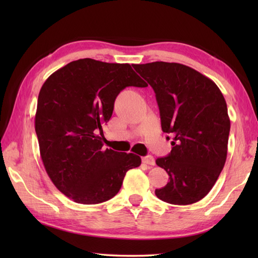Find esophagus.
Wrapping results in <instances>:
<instances>
[{"instance_id": "esophagus-1", "label": "esophagus", "mask_w": 258, "mask_h": 258, "mask_svg": "<svg viewBox=\"0 0 258 258\" xmlns=\"http://www.w3.org/2000/svg\"><path fill=\"white\" fill-rule=\"evenodd\" d=\"M142 161H143V163H145V164H149V165H155V160L152 155L144 156L143 158H142Z\"/></svg>"}]
</instances>
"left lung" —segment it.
<instances>
[{"label": "left lung", "instance_id": "obj_1", "mask_svg": "<svg viewBox=\"0 0 258 258\" xmlns=\"http://www.w3.org/2000/svg\"><path fill=\"white\" fill-rule=\"evenodd\" d=\"M155 92L162 130L174 134L172 151L157 158L169 182L158 199L188 205L210 193L225 165L231 120L221 90L194 69L179 63L134 64Z\"/></svg>", "mask_w": 258, "mask_h": 258}]
</instances>
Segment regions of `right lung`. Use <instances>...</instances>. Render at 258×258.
<instances>
[{"label":"right lung","mask_w":258,"mask_h":258,"mask_svg":"<svg viewBox=\"0 0 258 258\" xmlns=\"http://www.w3.org/2000/svg\"><path fill=\"white\" fill-rule=\"evenodd\" d=\"M127 86H147L130 64L81 58L54 72L41 87L35 132L42 162L56 188L75 203L111 200L126 172L141 165L133 153L103 147L102 127Z\"/></svg>","instance_id":"add662e5"}]
</instances>
